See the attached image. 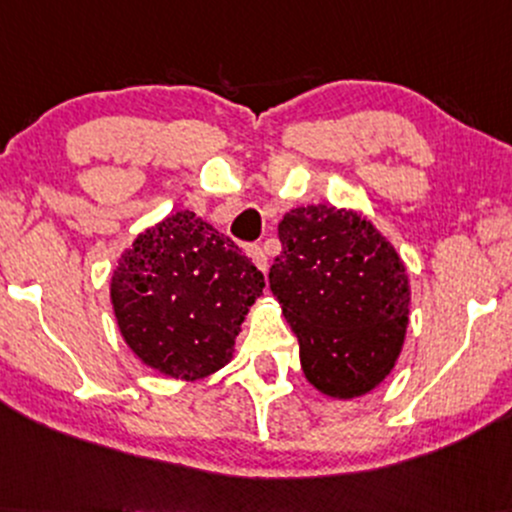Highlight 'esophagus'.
Here are the masks:
<instances>
[{"instance_id":"esophagus-1","label":"esophagus","mask_w":512,"mask_h":512,"mask_svg":"<svg viewBox=\"0 0 512 512\" xmlns=\"http://www.w3.org/2000/svg\"><path fill=\"white\" fill-rule=\"evenodd\" d=\"M250 255H252V262H255V267L260 269L262 274H267V255H264V250L260 248V245H255V248H250Z\"/></svg>"}]
</instances>
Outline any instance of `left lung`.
<instances>
[{"label":"left lung","instance_id":"left-lung-1","mask_svg":"<svg viewBox=\"0 0 512 512\" xmlns=\"http://www.w3.org/2000/svg\"><path fill=\"white\" fill-rule=\"evenodd\" d=\"M269 289L301 346L308 383L354 399L395 368L409 325V276L361 211L298 207L279 223Z\"/></svg>","mask_w":512,"mask_h":512}]
</instances>
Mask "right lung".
Wrapping results in <instances>:
<instances>
[{
	"mask_svg": "<svg viewBox=\"0 0 512 512\" xmlns=\"http://www.w3.org/2000/svg\"><path fill=\"white\" fill-rule=\"evenodd\" d=\"M262 291L260 269L187 209L139 233L110 279L125 344L144 366L175 380H202L231 361Z\"/></svg>",
	"mask_w": 512,
	"mask_h": 512,
	"instance_id": "1",
	"label": "right lung"
}]
</instances>
